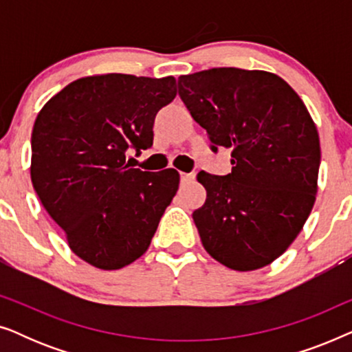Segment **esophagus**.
I'll return each instance as SVG.
<instances>
[{"instance_id": "esophagus-1", "label": "esophagus", "mask_w": 352, "mask_h": 352, "mask_svg": "<svg viewBox=\"0 0 352 352\" xmlns=\"http://www.w3.org/2000/svg\"><path fill=\"white\" fill-rule=\"evenodd\" d=\"M195 179V173H181V181L182 182H189Z\"/></svg>"}]
</instances>
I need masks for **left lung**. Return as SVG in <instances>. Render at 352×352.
<instances>
[{
    "instance_id": "left-lung-1",
    "label": "left lung",
    "mask_w": 352,
    "mask_h": 352,
    "mask_svg": "<svg viewBox=\"0 0 352 352\" xmlns=\"http://www.w3.org/2000/svg\"><path fill=\"white\" fill-rule=\"evenodd\" d=\"M211 151L230 148L232 171H200L206 200L192 213L206 252L234 271L277 259L301 232L317 194L320 142L292 86L263 70H201L177 80Z\"/></svg>"
}]
</instances>
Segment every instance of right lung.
<instances>
[{"mask_svg": "<svg viewBox=\"0 0 352 352\" xmlns=\"http://www.w3.org/2000/svg\"><path fill=\"white\" fill-rule=\"evenodd\" d=\"M176 98V80L123 74L67 85L32 131L33 187L91 266L113 271L146 253L179 186L173 168H129L126 151L152 147L155 115Z\"/></svg>", "mask_w": 352, "mask_h": 352, "instance_id": "right-lung-1", "label": "right lung"}]
</instances>
